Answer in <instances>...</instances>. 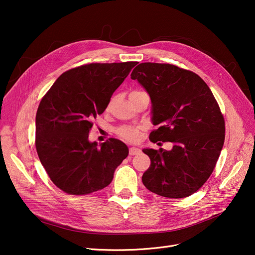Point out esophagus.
Wrapping results in <instances>:
<instances>
[{
	"instance_id": "34e87169",
	"label": "esophagus",
	"mask_w": 255,
	"mask_h": 255,
	"mask_svg": "<svg viewBox=\"0 0 255 255\" xmlns=\"http://www.w3.org/2000/svg\"><path fill=\"white\" fill-rule=\"evenodd\" d=\"M129 155H136V154H139L140 153V149L135 148V146H132V148H129Z\"/></svg>"
}]
</instances>
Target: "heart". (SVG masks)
Returning <instances> with one entry per match:
<instances>
[{"instance_id": "1", "label": "heart", "mask_w": 255, "mask_h": 255, "mask_svg": "<svg viewBox=\"0 0 255 255\" xmlns=\"http://www.w3.org/2000/svg\"><path fill=\"white\" fill-rule=\"evenodd\" d=\"M133 92H140L138 90H135ZM130 92V94H133ZM117 134L127 141L129 142H136L139 140L141 135V128L138 127H121L117 129Z\"/></svg>"}]
</instances>
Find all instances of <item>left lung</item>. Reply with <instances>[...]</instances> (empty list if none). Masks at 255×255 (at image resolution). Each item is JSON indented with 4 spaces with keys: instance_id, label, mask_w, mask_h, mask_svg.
<instances>
[{
    "instance_id": "left-lung-1",
    "label": "left lung",
    "mask_w": 255,
    "mask_h": 255,
    "mask_svg": "<svg viewBox=\"0 0 255 255\" xmlns=\"http://www.w3.org/2000/svg\"><path fill=\"white\" fill-rule=\"evenodd\" d=\"M130 78L151 98L158 128L150 140L173 143L170 151L142 150L151 159L143 185L167 198L195 194L212 174L225 142V118L213 92L198 74L170 64H139Z\"/></svg>"
}]
</instances>
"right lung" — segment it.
Returning <instances> with one entry per match:
<instances>
[{
	"instance_id": "obj_1",
	"label": "right lung",
	"mask_w": 255,
	"mask_h": 255,
	"mask_svg": "<svg viewBox=\"0 0 255 255\" xmlns=\"http://www.w3.org/2000/svg\"><path fill=\"white\" fill-rule=\"evenodd\" d=\"M137 61L87 64L61 74L41 99L36 114V150L51 181L66 194L103 189L125 159L126 143L110 138L98 148L88 140L92 120Z\"/></svg>"
}]
</instances>
